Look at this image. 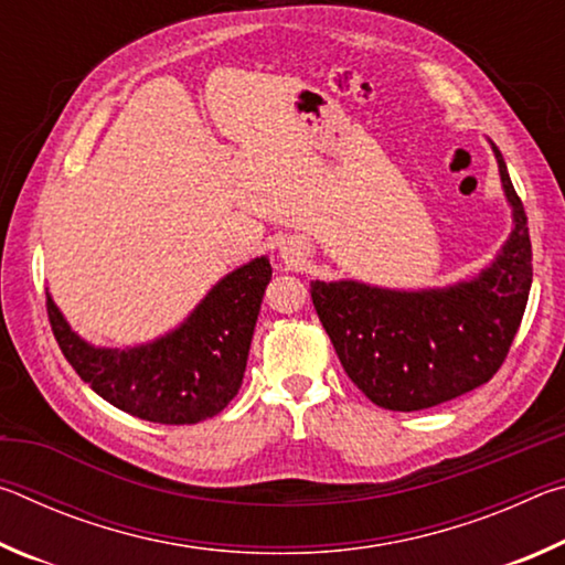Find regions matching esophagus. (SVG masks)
Listing matches in <instances>:
<instances>
[{
	"label": "esophagus",
	"mask_w": 565,
	"mask_h": 565,
	"mask_svg": "<svg viewBox=\"0 0 565 565\" xmlns=\"http://www.w3.org/2000/svg\"><path fill=\"white\" fill-rule=\"evenodd\" d=\"M281 259H284L286 266H299V264L303 262L301 246L296 244V242H286V244L281 246Z\"/></svg>",
	"instance_id": "obj_1"
}]
</instances>
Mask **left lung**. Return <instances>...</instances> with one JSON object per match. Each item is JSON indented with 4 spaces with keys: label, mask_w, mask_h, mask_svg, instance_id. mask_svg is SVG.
Here are the masks:
<instances>
[{
    "label": "left lung",
    "mask_w": 565,
    "mask_h": 565,
    "mask_svg": "<svg viewBox=\"0 0 565 565\" xmlns=\"http://www.w3.org/2000/svg\"><path fill=\"white\" fill-rule=\"evenodd\" d=\"M491 149L513 228L486 269L418 291L356 279L311 281L343 371L381 408H431L483 386L521 327L533 279L529 222L493 141Z\"/></svg>",
    "instance_id": "8db88e82"
}]
</instances>
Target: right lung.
I'll return each mask as SVG.
<instances>
[{"label":"right lung","mask_w":565,"mask_h":565,"mask_svg":"<svg viewBox=\"0 0 565 565\" xmlns=\"http://www.w3.org/2000/svg\"><path fill=\"white\" fill-rule=\"evenodd\" d=\"M269 281V259L256 256L218 279L177 329L124 349L84 341L52 294L46 313L66 361L104 401L151 424H199L224 411L242 388Z\"/></svg>","instance_id":"1"}]
</instances>
